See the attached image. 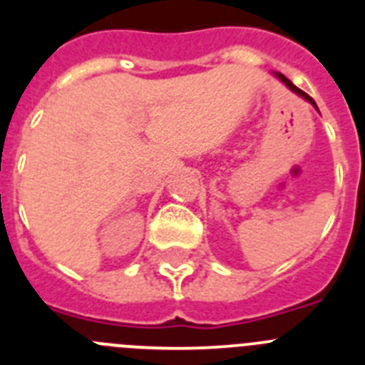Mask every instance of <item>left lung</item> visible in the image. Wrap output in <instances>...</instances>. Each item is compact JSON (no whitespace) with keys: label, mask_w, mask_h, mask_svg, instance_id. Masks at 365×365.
<instances>
[{"label":"left lung","mask_w":365,"mask_h":365,"mask_svg":"<svg viewBox=\"0 0 365 365\" xmlns=\"http://www.w3.org/2000/svg\"><path fill=\"white\" fill-rule=\"evenodd\" d=\"M278 76H279V80H282V82H283V83H287V86L291 87L292 91H294V93H298V95H299V96H303V98H305V100H309V102H311V104H312V106H314V108H316V104H314V100H312V98H311V96H309V95H307V93H303V91H302V89H298V87H296V86H294V83H292V82H291V80H289V78H285V76H283V74H278ZM316 109H318V108H316Z\"/></svg>","instance_id":"8db88e82"}]
</instances>
